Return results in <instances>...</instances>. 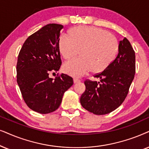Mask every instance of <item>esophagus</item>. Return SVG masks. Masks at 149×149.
Returning a JSON list of instances; mask_svg holds the SVG:
<instances>
[{
    "label": "esophagus",
    "instance_id": "obj_1",
    "mask_svg": "<svg viewBox=\"0 0 149 149\" xmlns=\"http://www.w3.org/2000/svg\"><path fill=\"white\" fill-rule=\"evenodd\" d=\"M79 82H80V80H79L78 78H73V82L76 84V83H78Z\"/></svg>",
    "mask_w": 149,
    "mask_h": 149
}]
</instances>
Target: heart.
Listing matches in <instances>:
<instances>
[{
    "instance_id": "obj_1",
    "label": "heart",
    "mask_w": 149,
    "mask_h": 149,
    "mask_svg": "<svg viewBox=\"0 0 149 149\" xmlns=\"http://www.w3.org/2000/svg\"><path fill=\"white\" fill-rule=\"evenodd\" d=\"M59 50L65 59L80 54L63 65V71L73 76H81L91 70L100 73L108 68L118 51L116 39L100 28L78 26L69 31V36L59 38Z\"/></svg>"
}]
</instances>
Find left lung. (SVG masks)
<instances>
[{
  "instance_id": "left-lung-1",
  "label": "left lung",
  "mask_w": 149,
  "mask_h": 149,
  "mask_svg": "<svg viewBox=\"0 0 149 149\" xmlns=\"http://www.w3.org/2000/svg\"><path fill=\"white\" fill-rule=\"evenodd\" d=\"M136 73V55L128 39L120 41L118 53L114 61L102 72L95 75L100 82L84 81L86 90L80 104L97 115L108 114L124 102Z\"/></svg>"
}]
</instances>
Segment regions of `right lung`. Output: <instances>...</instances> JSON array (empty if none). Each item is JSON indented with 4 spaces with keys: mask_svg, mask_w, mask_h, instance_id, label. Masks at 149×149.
<instances>
[{
    "mask_svg": "<svg viewBox=\"0 0 149 149\" xmlns=\"http://www.w3.org/2000/svg\"><path fill=\"white\" fill-rule=\"evenodd\" d=\"M63 28L57 24L44 26L28 37L17 58V82L22 97L29 108L40 114L57 110L73 84V78L64 73L49 77L62 63L58 41Z\"/></svg>",
    "mask_w": 149,
    "mask_h": 149,
    "instance_id": "right-lung-1",
    "label": "right lung"
}]
</instances>
